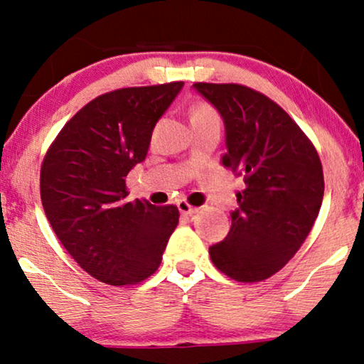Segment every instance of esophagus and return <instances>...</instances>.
<instances>
[{
    "mask_svg": "<svg viewBox=\"0 0 364 364\" xmlns=\"http://www.w3.org/2000/svg\"><path fill=\"white\" fill-rule=\"evenodd\" d=\"M177 208H178V212L182 213V215H193V213H197L198 212V208L197 207H192V205H188V203L186 202V200H181L177 203Z\"/></svg>",
    "mask_w": 364,
    "mask_h": 364,
    "instance_id": "34e87169",
    "label": "esophagus"
}]
</instances>
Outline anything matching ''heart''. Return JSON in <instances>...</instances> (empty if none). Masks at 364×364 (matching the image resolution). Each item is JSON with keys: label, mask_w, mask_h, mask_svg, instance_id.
<instances>
[{"label": "heart", "mask_w": 364, "mask_h": 364, "mask_svg": "<svg viewBox=\"0 0 364 364\" xmlns=\"http://www.w3.org/2000/svg\"><path fill=\"white\" fill-rule=\"evenodd\" d=\"M202 117H217V112L210 106H207V104H198V106L192 109V119Z\"/></svg>", "instance_id": "1"}]
</instances>
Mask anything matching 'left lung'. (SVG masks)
Segmentation results:
<instances>
[{
  "label": "left lung",
  "instance_id": "obj_1",
  "mask_svg": "<svg viewBox=\"0 0 364 364\" xmlns=\"http://www.w3.org/2000/svg\"><path fill=\"white\" fill-rule=\"evenodd\" d=\"M225 126L222 162L243 176L232 227L208 248L218 270L237 282L275 275L295 255L320 212L325 181L316 149L272 99L240 84L196 82Z\"/></svg>",
  "mask_w": 364,
  "mask_h": 364
}]
</instances>
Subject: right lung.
<instances>
[{
	"label": "right lung",
	"mask_w": 364,
	"mask_h": 364,
	"mask_svg": "<svg viewBox=\"0 0 364 364\" xmlns=\"http://www.w3.org/2000/svg\"><path fill=\"white\" fill-rule=\"evenodd\" d=\"M183 82L126 87L86 104L58 134L41 167V202L59 242L107 285H134L161 265L178 223L173 205L129 202L126 177Z\"/></svg>",
	"instance_id": "1"
}]
</instances>
